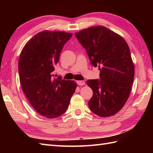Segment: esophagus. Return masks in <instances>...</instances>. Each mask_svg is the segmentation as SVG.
Returning a JSON list of instances; mask_svg holds the SVG:
<instances>
[{
	"instance_id": "34e87169",
	"label": "esophagus",
	"mask_w": 153,
	"mask_h": 153,
	"mask_svg": "<svg viewBox=\"0 0 153 153\" xmlns=\"http://www.w3.org/2000/svg\"><path fill=\"white\" fill-rule=\"evenodd\" d=\"M76 83H77V84L79 85H84L85 84V82L83 80H78V81H76Z\"/></svg>"
}]
</instances>
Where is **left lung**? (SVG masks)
<instances>
[{"mask_svg": "<svg viewBox=\"0 0 153 153\" xmlns=\"http://www.w3.org/2000/svg\"><path fill=\"white\" fill-rule=\"evenodd\" d=\"M87 53L92 65L99 67L100 80L87 81L93 95L90 110L102 117L121 110L130 94L135 68L124 39L103 26L91 27L75 34Z\"/></svg>", "mask_w": 153, "mask_h": 153, "instance_id": "left-lung-1", "label": "left lung"}]
</instances>
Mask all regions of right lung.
<instances>
[{"label": "right lung", "instance_id": "obj_1", "mask_svg": "<svg viewBox=\"0 0 153 153\" xmlns=\"http://www.w3.org/2000/svg\"><path fill=\"white\" fill-rule=\"evenodd\" d=\"M73 34L44 30L34 35L23 48L18 61L22 88L37 112L49 119L66 112L76 84L73 80L53 78L54 66Z\"/></svg>", "mask_w": 153, "mask_h": 153}]
</instances>
